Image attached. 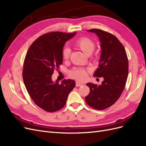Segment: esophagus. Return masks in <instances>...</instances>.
Listing matches in <instances>:
<instances>
[{"label":"esophagus","mask_w":146,"mask_h":146,"mask_svg":"<svg viewBox=\"0 0 146 146\" xmlns=\"http://www.w3.org/2000/svg\"><path fill=\"white\" fill-rule=\"evenodd\" d=\"M83 83H79V82H76V86H77V87L81 86H83Z\"/></svg>","instance_id":"esophagus-1"}]
</instances>
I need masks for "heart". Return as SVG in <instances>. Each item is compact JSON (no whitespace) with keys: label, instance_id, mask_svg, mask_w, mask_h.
Wrapping results in <instances>:
<instances>
[{"label":"heart","instance_id":"b5f03b06","mask_svg":"<svg viewBox=\"0 0 146 146\" xmlns=\"http://www.w3.org/2000/svg\"><path fill=\"white\" fill-rule=\"evenodd\" d=\"M74 45L86 55L91 54L95 48V44L93 41L86 37H82L77 39ZM71 50L68 47H65L62 52V57L64 60H68L70 57ZM72 78L79 80H83L87 77L86 71L83 69L76 68L73 70L70 73Z\"/></svg>","mask_w":146,"mask_h":146}]
</instances>
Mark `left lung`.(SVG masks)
I'll list each match as a JSON object with an SVG mask.
<instances>
[{
    "label": "left lung",
    "instance_id": "8db88e82",
    "mask_svg": "<svg viewBox=\"0 0 146 146\" xmlns=\"http://www.w3.org/2000/svg\"><path fill=\"white\" fill-rule=\"evenodd\" d=\"M88 31L94 33L99 37L101 47L99 68L95 77H103L100 85L89 83L90 89L86 102L96 110H104L114 104L124 89L128 75V60L124 46L118 38L110 33L99 29Z\"/></svg>",
    "mask_w": 146,
    "mask_h": 146
}]
</instances>
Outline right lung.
<instances>
[{"instance_id":"add662e5","label":"right lung","mask_w":146,"mask_h":146,"mask_svg":"<svg viewBox=\"0 0 146 146\" xmlns=\"http://www.w3.org/2000/svg\"><path fill=\"white\" fill-rule=\"evenodd\" d=\"M76 35L58 31L47 33L36 39L29 47L24 60L23 79L29 96L39 107L54 112L65 106L75 81L53 82L52 75L62 64L63 48Z\"/></svg>"}]
</instances>
